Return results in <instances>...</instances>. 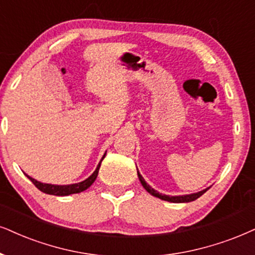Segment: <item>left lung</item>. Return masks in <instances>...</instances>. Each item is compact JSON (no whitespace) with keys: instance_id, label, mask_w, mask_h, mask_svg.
Masks as SVG:
<instances>
[{"instance_id":"left-lung-1","label":"left lung","mask_w":255,"mask_h":255,"mask_svg":"<svg viewBox=\"0 0 255 255\" xmlns=\"http://www.w3.org/2000/svg\"><path fill=\"white\" fill-rule=\"evenodd\" d=\"M137 176H138V180H140L141 185L143 186V188L146 189V191L149 193V194L156 196V198H159L161 200H165V201H169V202H174V204H182V202H191V201H194L198 198H200L204 193H206L208 191V188H205L202 189V191H200L198 193H192V194H186V195H175V196H172V195H166V194H161L157 191H155L154 188H151V187L148 185V183L144 181V179L142 178V175H141L140 173H138L137 170Z\"/></svg>"}]
</instances>
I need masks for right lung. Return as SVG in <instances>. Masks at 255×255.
<instances>
[{"mask_svg": "<svg viewBox=\"0 0 255 255\" xmlns=\"http://www.w3.org/2000/svg\"><path fill=\"white\" fill-rule=\"evenodd\" d=\"M105 156H106V153H105V155L102 156L101 161L99 162V165H98V167H96V169L94 170V173H93L89 178H87L86 180H83V181H81V182L72 183V185H51V183H43V182H40V181H37V180L33 179L31 176H29L28 174H25V175H27V178L30 180V181L33 182L41 192L46 193V194L59 195V196H67L70 194H76V193H81L83 191H86L87 188H89V187L93 185V182L95 181L96 178H98L100 166H101V162H102V160L105 159Z\"/></svg>", "mask_w": 255, "mask_h": 255, "instance_id": "add662e5", "label": "right lung"}]
</instances>
